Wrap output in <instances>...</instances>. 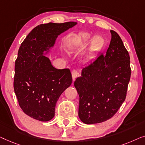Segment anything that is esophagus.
<instances>
[{
	"label": "esophagus",
	"mask_w": 145,
	"mask_h": 145,
	"mask_svg": "<svg viewBox=\"0 0 145 145\" xmlns=\"http://www.w3.org/2000/svg\"><path fill=\"white\" fill-rule=\"evenodd\" d=\"M79 74V72H78V70H73L72 72V78H73V80H75V79H76V77H77V75Z\"/></svg>",
	"instance_id": "esophagus-1"
}]
</instances>
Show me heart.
I'll list each match as a JSON object with an SVG mask.
<instances>
[{"instance_id":"heart-1","label":"heart","mask_w":145,"mask_h":145,"mask_svg":"<svg viewBox=\"0 0 145 145\" xmlns=\"http://www.w3.org/2000/svg\"><path fill=\"white\" fill-rule=\"evenodd\" d=\"M91 35L89 33H83L81 35V40L83 42H87L91 39ZM102 43H103V39L101 37H100L99 36L95 37L93 38L91 42V51H95V50H97L100 46H101Z\"/></svg>"}]
</instances>
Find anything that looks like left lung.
<instances>
[{
  "mask_svg": "<svg viewBox=\"0 0 145 145\" xmlns=\"http://www.w3.org/2000/svg\"><path fill=\"white\" fill-rule=\"evenodd\" d=\"M105 56L99 55L83 68L74 86L79 96L80 120L86 124L99 123L113 117L125 101L131 77L130 57L117 33Z\"/></svg>",
  "mask_w": 145,
  "mask_h": 145,
  "instance_id": "8db88e82",
  "label": "left lung"
}]
</instances>
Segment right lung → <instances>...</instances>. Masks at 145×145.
<instances>
[{
	"instance_id": "add662e5",
	"label": "right lung",
	"mask_w": 145,
	"mask_h": 145,
	"mask_svg": "<svg viewBox=\"0 0 145 145\" xmlns=\"http://www.w3.org/2000/svg\"><path fill=\"white\" fill-rule=\"evenodd\" d=\"M76 24L73 22L40 24L20 46L14 89L20 108L31 118L42 121L52 119L59 97L72 84L70 70L54 68L43 54L54 46L58 35Z\"/></svg>"
}]
</instances>
